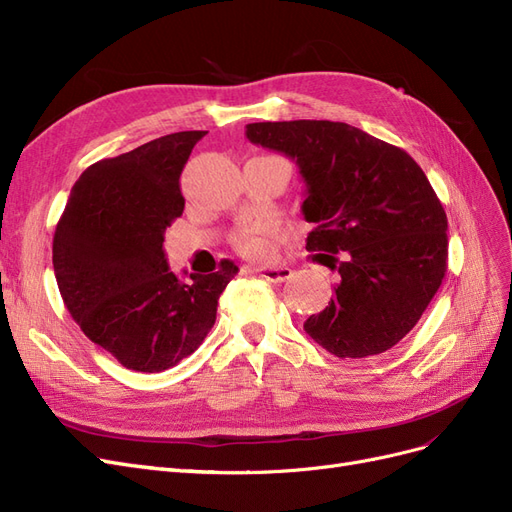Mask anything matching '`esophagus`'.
<instances>
[{
  "label": "esophagus",
  "mask_w": 512,
  "mask_h": 512,
  "mask_svg": "<svg viewBox=\"0 0 512 512\" xmlns=\"http://www.w3.org/2000/svg\"><path fill=\"white\" fill-rule=\"evenodd\" d=\"M261 278L270 280V283H285V280L291 278V268L289 266H259L253 268Z\"/></svg>",
  "instance_id": "obj_1"
}]
</instances>
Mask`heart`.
I'll return each instance as SVG.
<instances>
[{"label":"heart","mask_w":512,"mask_h":512,"mask_svg":"<svg viewBox=\"0 0 512 512\" xmlns=\"http://www.w3.org/2000/svg\"><path fill=\"white\" fill-rule=\"evenodd\" d=\"M272 232L274 227L270 223H257L255 227H246L236 236V246L244 255L259 257L268 251Z\"/></svg>","instance_id":"b5f03b06"}]
</instances>
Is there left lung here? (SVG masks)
Instances as JSON below:
<instances>
[{
    "instance_id": "obj_1",
    "label": "left lung",
    "mask_w": 512,
    "mask_h": 512,
    "mask_svg": "<svg viewBox=\"0 0 512 512\" xmlns=\"http://www.w3.org/2000/svg\"><path fill=\"white\" fill-rule=\"evenodd\" d=\"M246 138L295 161L306 183V249L338 272L304 323L336 357L385 353L417 325L447 272V214L402 148L334 121L249 123Z\"/></svg>"
}]
</instances>
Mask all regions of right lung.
<instances>
[{
	"label": "right lung",
	"instance_id": "1",
	"mask_svg": "<svg viewBox=\"0 0 512 512\" xmlns=\"http://www.w3.org/2000/svg\"><path fill=\"white\" fill-rule=\"evenodd\" d=\"M206 131H178L89 166L74 183L53 238L65 308L121 366L163 372L202 344L223 289L238 272L189 274L168 266L166 229L185 210L180 174ZM187 274V272H185Z\"/></svg>",
	"mask_w": 512,
	"mask_h": 512
}]
</instances>
